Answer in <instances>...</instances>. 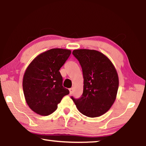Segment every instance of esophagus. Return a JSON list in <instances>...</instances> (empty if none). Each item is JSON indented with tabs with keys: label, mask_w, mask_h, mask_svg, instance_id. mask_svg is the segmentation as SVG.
<instances>
[{
	"label": "esophagus",
	"mask_w": 146,
	"mask_h": 146,
	"mask_svg": "<svg viewBox=\"0 0 146 146\" xmlns=\"http://www.w3.org/2000/svg\"><path fill=\"white\" fill-rule=\"evenodd\" d=\"M69 90H70V94H72V93H73V88H70Z\"/></svg>",
	"instance_id": "esophagus-1"
}]
</instances>
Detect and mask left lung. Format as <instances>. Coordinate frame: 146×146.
Returning a JSON list of instances; mask_svg holds the SVG:
<instances>
[{"instance_id":"left-lung-1","label":"left lung","mask_w":146,"mask_h":146,"mask_svg":"<svg viewBox=\"0 0 146 146\" xmlns=\"http://www.w3.org/2000/svg\"><path fill=\"white\" fill-rule=\"evenodd\" d=\"M73 55L82 67L84 89L80 98H71L84 115L100 117L110 110L117 97L119 84L117 70L111 61L97 50L75 49Z\"/></svg>"}]
</instances>
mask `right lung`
<instances>
[{
  "label": "right lung",
  "mask_w": 146,
  "mask_h": 146,
  "mask_svg": "<svg viewBox=\"0 0 146 146\" xmlns=\"http://www.w3.org/2000/svg\"><path fill=\"white\" fill-rule=\"evenodd\" d=\"M70 49H51L36 56L26 68L23 87L24 97L35 113L48 116L57 109L70 91L62 86L60 68L71 55Z\"/></svg>",
  "instance_id": "add662e5"
}]
</instances>
